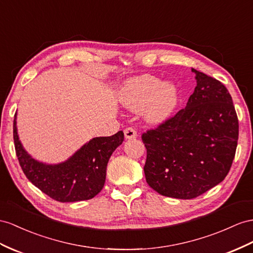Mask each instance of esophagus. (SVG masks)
I'll use <instances>...</instances> for the list:
<instances>
[{
    "mask_svg": "<svg viewBox=\"0 0 253 253\" xmlns=\"http://www.w3.org/2000/svg\"><path fill=\"white\" fill-rule=\"evenodd\" d=\"M124 134H125V138L126 139H133V138H137V131H135V129L132 127H127L125 130H124Z\"/></svg>",
    "mask_w": 253,
    "mask_h": 253,
    "instance_id": "obj_1",
    "label": "esophagus"
}]
</instances>
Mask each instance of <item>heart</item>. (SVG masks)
<instances>
[{
	"mask_svg": "<svg viewBox=\"0 0 253 253\" xmlns=\"http://www.w3.org/2000/svg\"><path fill=\"white\" fill-rule=\"evenodd\" d=\"M123 101L133 111L145 108V119L153 124H158L169 118L175 108L177 90L173 84H164L158 78L145 75L127 82Z\"/></svg>",
	"mask_w": 253,
	"mask_h": 253,
	"instance_id": "b5f03b06",
	"label": "heart"
}]
</instances>
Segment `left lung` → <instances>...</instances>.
<instances>
[{"instance_id": "1", "label": "left lung", "mask_w": 253, "mask_h": 253, "mask_svg": "<svg viewBox=\"0 0 253 253\" xmlns=\"http://www.w3.org/2000/svg\"><path fill=\"white\" fill-rule=\"evenodd\" d=\"M197 86L185 108L142 133L144 174L161 196L194 199L228 175L238 140L232 97L215 78L192 68Z\"/></svg>"}]
</instances>
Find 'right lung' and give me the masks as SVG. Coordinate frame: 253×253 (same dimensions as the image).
Returning a JSON list of instances; mask_svg holds the SVG:
<instances>
[{
  "instance_id": "add662e5",
  "label": "right lung",
  "mask_w": 253,
  "mask_h": 253,
  "mask_svg": "<svg viewBox=\"0 0 253 253\" xmlns=\"http://www.w3.org/2000/svg\"><path fill=\"white\" fill-rule=\"evenodd\" d=\"M123 141V131L111 137L94 138L65 163L44 165L23 150L14 122L15 150L23 173L38 189L59 202L89 200L98 194L106 182L108 161Z\"/></svg>"
}]
</instances>
